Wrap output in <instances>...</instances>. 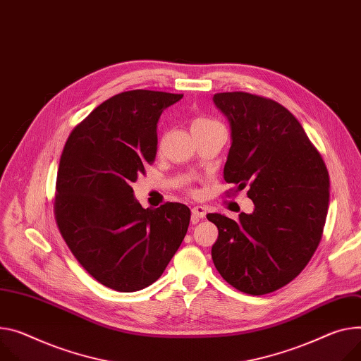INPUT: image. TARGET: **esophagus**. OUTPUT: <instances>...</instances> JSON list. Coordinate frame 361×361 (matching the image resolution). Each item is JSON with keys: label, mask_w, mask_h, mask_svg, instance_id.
Segmentation results:
<instances>
[{"label": "esophagus", "mask_w": 361, "mask_h": 361, "mask_svg": "<svg viewBox=\"0 0 361 361\" xmlns=\"http://www.w3.org/2000/svg\"><path fill=\"white\" fill-rule=\"evenodd\" d=\"M205 215H207V208L205 207L198 205V207L192 208V221H193V223H197V221H200Z\"/></svg>", "instance_id": "34e87169"}]
</instances>
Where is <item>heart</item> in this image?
<instances>
[{
	"label": "heart",
	"mask_w": 361,
	"mask_h": 361,
	"mask_svg": "<svg viewBox=\"0 0 361 361\" xmlns=\"http://www.w3.org/2000/svg\"><path fill=\"white\" fill-rule=\"evenodd\" d=\"M211 123H215L214 120L208 118V117H204V116H198L192 120V130H197V128H201L204 126H208Z\"/></svg>",
	"instance_id": "b5f03b06"
}]
</instances>
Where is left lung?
Instances as JSON below:
<instances>
[{
	"mask_svg": "<svg viewBox=\"0 0 361 361\" xmlns=\"http://www.w3.org/2000/svg\"><path fill=\"white\" fill-rule=\"evenodd\" d=\"M214 102L231 126L224 180L234 193L248 186L255 211L238 221L207 215L218 228L212 262L237 290L266 295L292 282L314 256L328 212V171L279 102L243 91L215 94Z\"/></svg>",
	"mask_w": 361,
	"mask_h": 361,
	"instance_id": "1",
	"label": "left lung"
}]
</instances>
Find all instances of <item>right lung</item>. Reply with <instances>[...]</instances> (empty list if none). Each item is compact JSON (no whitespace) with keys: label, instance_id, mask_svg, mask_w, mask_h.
I'll return each mask as SVG.
<instances>
[{"label":"right lung","instance_id":"1","mask_svg":"<svg viewBox=\"0 0 361 361\" xmlns=\"http://www.w3.org/2000/svg\"><path fill=\"white\" fill-rule=\"evenodd\" d=\"M182 97L149 90L117 94L80 121L65 143L54 219L75 259L109 289L135 292L156 282L186 235V205L145 209L131 188L156 159L161 111Z\"/></svg>","mask_w":361,"mask_h":361}]
</instances>
